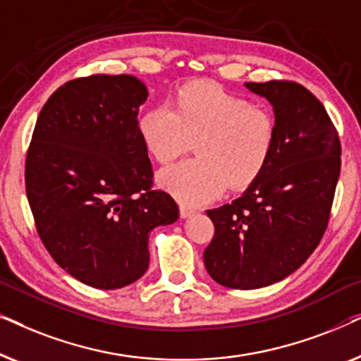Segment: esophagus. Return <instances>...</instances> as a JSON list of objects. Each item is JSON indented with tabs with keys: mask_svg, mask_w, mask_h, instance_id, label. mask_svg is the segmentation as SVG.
Returning <instances> with one entry per match:
<instances>
[{
	"mask_svg": "<svg viewBox=\"0 0 361 361\" xmlns=\"http://www.w3.org/2000/svg\"><path fill=\"white\" fill-rule=\"evenodd\" d=\"M180 216L182 219H187V216H190V215H194V209H190V207H185V205H180Z\"/></svg>",
	"mask_w": 361,
	"mask_h": 361,
	"instance_id": "34e87169",
	"label": "esophagus"
}]
</instances>
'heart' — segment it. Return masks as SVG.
<instances>
[{
	"label": "heart",
	"mask_w": 361,
	"mask_h": 361,
	"mask_svg": "<svg viewBox=\"0 0 361 361\" xmlns=\"http://www.w3.org/2000/svg\"><path fill=\"white\" fill-rule=\"evenodd\" d=\"M172 106L142 113L140 133L147 151L166 164L197 141V157L161 171L159 184L187 205L205 204L225 190L243 189L268 166L278 126L273 113L210 82H190Z\"/></svg>",
	"instance_id": "b5f03b06"
}]
</instances>
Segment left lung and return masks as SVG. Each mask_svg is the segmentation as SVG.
I'll list each match as a JSON object with an SVG mask.
<instances>
[{"instance_id":"obj_1","label":"left lung","mask_w":361,"mask_h":361,"mask_svg":"<svg viewBox=\"0 0 361 361\" xmlns=\"http://www.w3.org/2000/svg\"><path fill=\"white\" fill-rule=\"evenodd\" d=\"M274 108L276 145L261 176L231 204L207 210L215 233L205 268L231 289L294 273L327 230L340 176V137L322 103L293 80L246 83Z\"/></svg>"}]
</instances>
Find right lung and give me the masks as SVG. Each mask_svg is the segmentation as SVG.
Segmentation results:
<instances>
[{
    "instance_id": "right-lung-1",
    "label": "right lung",
    "mask_w": 361,
    "mask_h": 361,
    "mask_svg": "<svg viewBox=\"0 0 361 361\" xmlns=\"http://www.w3.org/2000/svg\"><path fill=\"white\" fill-rule=\"evenodd\" d=\"M145 83L133 75L80 77L39 113L26 156V194L39 238L68 274L97 289L135 283L149 264V231L179 219L152 189L137 126Z\"/></svg>"
}]
</instances>
